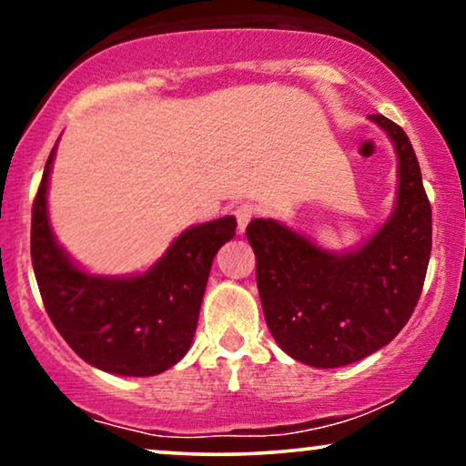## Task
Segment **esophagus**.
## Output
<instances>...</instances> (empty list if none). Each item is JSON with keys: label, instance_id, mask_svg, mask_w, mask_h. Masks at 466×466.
<instances>
[{"label": "esophagus", "instance_id": "1", "mask_svg": "<svg viewBox=\"0 0 466 466\" xmlns=\"http://www.w3.org/2000/svg\"><path fill=\"white\" fill-rule=\"evenodd\" d=\"M235 218H238V228L239 233L246 231V227L250 225V220L254 218V208L250 203H244V206L235 208Z\"/></svg>", "mask_w": 466, "mask_h": 466}]
</instances>
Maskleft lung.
Segmentation results:
<instances>
[{"mask_svg": "<svg viewBox=\"0 0 466 466\" xmlns=\"http://www.w3.org/2000/svg\"><path fill=\"white\" fill-rule=\"evenodd\" d=\"M397 152V201L359 248L333 252L273 218L246 228L265 320L286 354L318 369L365 359L390 343L418 305L432 246V214L410 137L369 116Z\"/></svg>", "mask_w": 466, "mask_h": 466, "instance_id": "8db88e82", "label": "left lung"}]
</instances>
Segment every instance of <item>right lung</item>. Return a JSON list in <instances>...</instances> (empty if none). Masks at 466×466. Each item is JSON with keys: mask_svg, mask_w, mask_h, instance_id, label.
<instances>
[{"mask_svg": "<svg viewBox=\"0 0 466 466\" xmlns=\"http://www.w3.org/2000/svg\"><path fill=\"white\" fill-rule=\"evenodd\" d=\"M50 152L31 209V260L44 308L67 346L88 365L148 378L188 352L212 260L233 239L235 216L188 227L144 273H88L56 241L48 218Z\"/></svg>", "mask_w": 466, "mask_h": 466, "instance_id": "1", "label": "right lung"}]
</instances>
